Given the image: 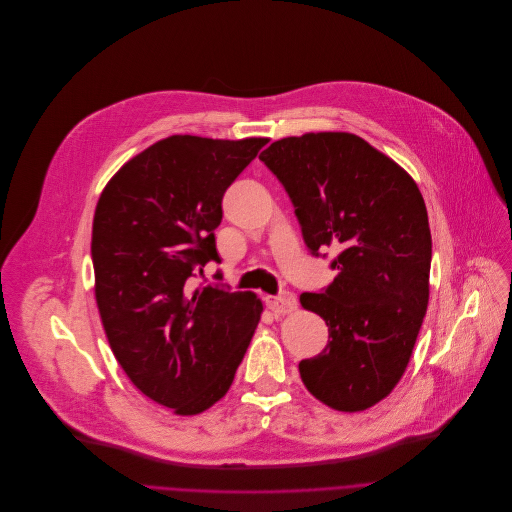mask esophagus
Here are the masks:
<instances>
[{
	"mask_svg": "<svg viewBox=\"0 0 512 512\" xmlns=\"http://www.w3.org/2000/svg\"><path fill=\"white\" fill-rule=\"evenodd\" d=\"M266 304L274 315H286V313H292L296 309V296L292 292L266 296Z\"/></svg>",
	"mask_w": 512,
	"mask_h": 512,
	"instance_id": "1",
	"label": "esophagus"
}]
</instances>
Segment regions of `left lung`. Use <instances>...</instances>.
<instances>
[{
	"instance_id": "left-lung-1",
	"label": "left lung",
	"mask_w": 512,
	"mask_h": 512,
	"mask_svg": "<svg viewBox=\"0 0 512 512\" xmlns=\"http://www.w3.org/2000/svg\"><path fill=\"white\" fill-rule=\"evenodd\" d=\"M260 161L286 189L306 248L337 278L300 304L325 319L327 347L298 363L302 383L339 412H361L401 379L430 296L424 197L397 163L351 133L274 141Z\"/></svg>"
}]
</instances>
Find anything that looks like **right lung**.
Returning <instances> with one entry per match:
<instances>
[{"mask_svg":"<svg viewBox=\"0 0 512 512\" xmlns=\"http://www.w3.org/2000/svg\"><path fill=\"white\" fill-rule=\"evenodd\" d=\"M266 143L173 135L123 165L96 203L102 327L135 387L179 416L226 395L260 321L256 294L193 282L222 262V197Z\"/></svg>","mask_w":512,"mask_h":512,"instance_id":"add662e5","label":"right lung"}]
</instances>
